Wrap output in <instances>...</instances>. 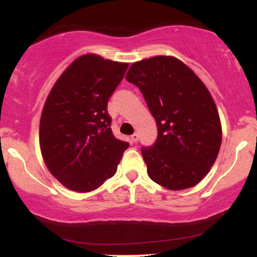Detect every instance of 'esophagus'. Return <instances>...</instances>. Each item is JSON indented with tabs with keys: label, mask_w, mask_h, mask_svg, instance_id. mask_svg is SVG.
<instances>
[{
	"label": "esophagus",
	"mask_w": 257,
	"mask_h": 257,
	"mask_svg": "<svg viewBox=\"0 0 257 257\" xmlns=\"http://www.w3.org/2000/svg\"><path fill=\"white\" fill-rule=\"evenodd\" d=\"M131 139H132L133 143H138V140H139V134H138V133H134V134H133L132 137H131Z\"/></svg>",
	"instance_id": "34e87169"
}]
</instances>
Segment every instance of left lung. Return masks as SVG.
<instances>
[{"label": "left lung", "instance_id": "1", "mask_svg": "<svg viewBox=\"0 0 257 257\" xmlns=\"http://www.w3.org/2000/svg\"><path fill=\"white\" fill-rule=\"evenodd\" d=\"M125 79L139 87L157 123L155 145L141 150L149 176L168 190L196 186L216 161L222 140L219 112L204 83L166 55L137 61Z\"/></svg>", "mask_w": 257, "mask_h": 257}]
</instances>
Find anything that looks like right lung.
Returning a JSON list of instances; mask_svg holds the SVG:
<instances>
[{"mask_svg":"<svg viewBox=\"0 0 257 257\" xmlns=\"http://www.w3.org/2000/svg\"><path fill=\"white\" fill-rule=\"evenodd\" d=\"M129 64L84 54L53 85L40 122L47 168L65 187L90 192L117 170L129 144L114 138L107 102Z\"/></svg>","mask_w":257,"mask_h":257,"instance_id":"add662e5","label":"right lung"}]
</instances>
